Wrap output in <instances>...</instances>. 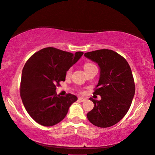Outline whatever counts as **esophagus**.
Returning a JSON list of instances; mask_svg holds the SVG:
<instances>
[{"label": "esophagus", "mask_w": 155, "mask_h": 155, "mask_svg": "<svg viewBox=\"0 0 155 155\" xmlns=\"http://www.w3.org/2000/svg\"><path fill=\"white\" fill-rule=\"evenodd\" d=\"M78 101H80V102H84V101H86V99L84 98H82V97H80L78 98Z\"/></svg>", "instance_id": "esophagus-1"}]
</instances>
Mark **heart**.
Returning a JSON list of instances; mask_svg holds the SVG:
<instances>
[{
    "mask_svg": "<svg viewBox=\"0 0 155 155\" xmlns=\"http://www.w3.org/2000/svg\"><path fill=\"white\" fill-rule=\"evenodd\" d=\"M92 65H93V64H92V63H85V64H84V70H86V69H87L90 68V67H92ZM71 72H72V69H71V68H69V69L68 70V71H67V72H66V75H67V76H69V75H71Z\"/></svg>",
    "mask_w": 155,
    "mask_h": 155,
    "instance_id": "obj_1",
    "label": "heart"
}]
</instances>
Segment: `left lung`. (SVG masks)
I'll return each mask as SVG.
<instances>
[{
  "label": "left lung",
  "mask_w": 155,
  "mask_h": 155,
  "mask_svg": "<svg viewBox=\"0 0 155 155\" xmlns=\"http://www.w3.org/2000/svg\"><path fill=\"white\" fill-rule=\"evenodd\" d=\"M84 56L100 68V78L93 94L100 95L101 100L90 98L94 107L87 117L97 127H110L124 117L132 104L135 94L132 70L127 61L112 50L94 51Z\"/></svg>",
  "instance_id": "1"
}]
</instances>
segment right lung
Returning <instances> with one entry per match:
<instances>
[{
	"mask_svg": "<svg viewBox=\"0 0 155 155\" xmlns=\"http://www.w3.org/2000/svg\"><path fill=\"white\" fill-rule=\"evenodd\" d=\"M83 54L47 47L36 52L25 63L20 96L27 112L38 124L48 127L59 123L65 117L69 107L78 100L71 94L58 95L56 86L65 80L67 71Z\"/></svg>",
	"mask_w": 155,
	"mask_h": 155,
	"instance_id": "right-lung-1",
	"label": "right lung"
}]
</instances>
